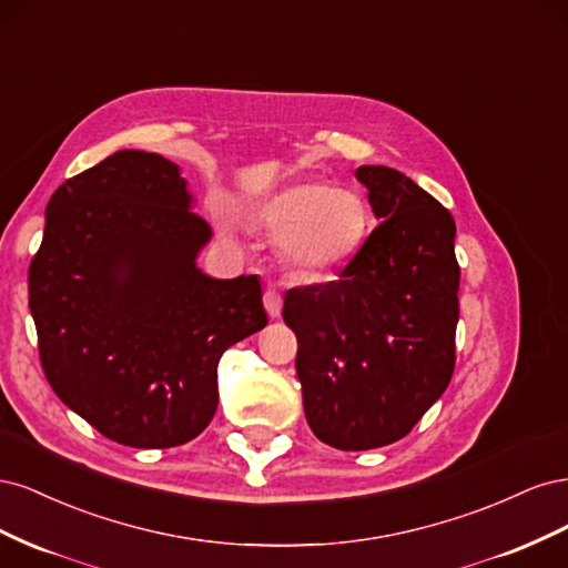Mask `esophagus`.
Returning <instances> with one entry per match:
<instances>
[{
    "instance_id": "esophagus-1",
    "label": "esophagus",
    "mask_w": 568,
    "mask_h": 568,
    "mask_svg": "<svg viewBox=\"0 0 568 568\" xmlns=\"http://www.w3.org/2000/svg\"><path fill=\"white\" fill-rule=\"evenodd\" d=\"M263 305H265L267 315H270L272 320H277V317L282 315V305H284V301H282V294H280V291L267 288V291H265V296H263Z\"/></svg>"
}]
</instances>
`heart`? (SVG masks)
Instances as JSON below:
<instances>
[{"label":"heart","mask_w":568,"mask_h":568,"mask_svg":"<svg viewBox=\"0 0 568 568\" xmlns=\"http://www.w3.org/2000/svg\"><path fill=\"white\" fill-rule=\"evenodd\" d=\"M257 225L280 234L284 265L301 277H326L348 265L369 234L367 201L320 180L291 182L255 205Z\"/></svg>","instance_id":"heart-1"}]
</instances>
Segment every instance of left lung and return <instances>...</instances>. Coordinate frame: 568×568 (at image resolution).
Segmentation results:
<instances>
[{"label":"left lung","instance_id":"left-lung-1","mask_svg":"<svg viewBox=\"0 0 568 568\" xmlns=\"http://www.w3.org/2000/svg\"><path fill=\"white\" fill-rule=\"evenodd\" d=\"M382 220L336 282L291 288L284 322L313 434L338 450L400 440L455 369V220L407 175L355 170Z\"/></svg>","mask_w":568,"mask_h":568}]
</instances>
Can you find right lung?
<instances>
[{
  "label": "right lung",
  "mask_w": 568,
  "mask_h": 568,
  "mask_svg": "<svg viewBox=\"0 0 568 568\" xmlns=\"http://www.w3.org/2000/svg\"><path fill=\"white\" fill-rule=\"evenodd\" d=\"M180 165L115 151L47 203L28 272L47 382L130 448L196 438L217 409V363L267 324L255 274L215 280L196 257L213 230Z\"/></svg>",
  "instance_id": "obj_1"
}]
</instances>
